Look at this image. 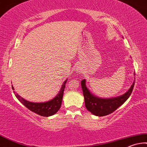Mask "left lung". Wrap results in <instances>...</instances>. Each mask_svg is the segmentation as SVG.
<instances>
[{"label": "left lung", "mask_w": 147, "mask_h": 147, "mask_svg": "<svg viewBox=\"0 0 147 147\" xmlns=\"http://www.w3.org/2000/svg\"><path fill=\"white\" fill-rule=\"evenodd\" d=\"M135 74V73H134ZM135 82L134 81L130 88L125 94L119 97L108 98H99L93 95L87 88L85 84V79L81 81V87H82L83 96L85 99V105L86 109L90 111L92 114L96 116L103 117L111 114L117 109L120 106L125 102L131 95L132 92Z\"/></svg>", "instance_id": "obj_1"}]
</instances>
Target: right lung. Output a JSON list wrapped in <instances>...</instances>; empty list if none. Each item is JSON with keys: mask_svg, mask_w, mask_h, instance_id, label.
<instances>
[{"mask_svg": "<svg viewBox=\"0 0 147 147\" xmlns=\"http://www.w3.org/2000/svg\"><path fill=\"white\" fill-rule=\"evenodd\" d=\"M66 81H67V80H66L63 83L62 88L59 92V94L53 99L51 100L50 101L46 102H29L22 98L18 94H15V95H16V98L20 100V102H21L22 104H23L29 110L36 113V114L41 115V116L49 117L55 114L60 109ZM12 89L13 90H14L13 86ZM13 92L16 93L15 92Z\"/></svg>", "mask_w": 147, "mask_h": 147, "instance_id": "right-lung-1", "label": "right lung"}]
</instances>
